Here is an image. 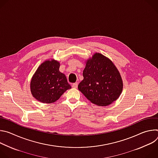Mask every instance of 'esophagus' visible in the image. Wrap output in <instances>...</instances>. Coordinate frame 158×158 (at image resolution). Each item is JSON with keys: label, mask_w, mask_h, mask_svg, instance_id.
<instances>
[{"label": "esophagus", "mask_w": 158, "mask_h": 158, "mask_svg": "<svg viewBox=\"0 0 158 158\" xmlns=\"http://www.w3.org/2000/svg\"><path fill=\"white\" fill-rule=\"evenodd\" d=\"M77 86H78V83H77V82H76V83H74V84H72V87H73V88H75V89H76V88L77 87Z\"/></svg>", "instance_id": "1"}]
</instances>
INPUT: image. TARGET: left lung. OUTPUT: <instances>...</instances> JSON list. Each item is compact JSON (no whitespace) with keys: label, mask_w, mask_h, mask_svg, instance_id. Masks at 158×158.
<instances>
[{"label":"left lung","mask_w":158,"mask_h":158,"mask_svg":"<svg viewBox=\"0 0 158 158\" xmlns=\"http://www.w3.org/2000/svg\"><path fill=\"white\" fill-rule=\"evenodd\" d=\"M84 79L79 91L92 103L107 106L116 101L123 91V82L119 71L108 57L94 53L85 61Z\"/></svg>","instance_id":"obj_1"}]
</instances>
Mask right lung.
<instances>
[{
	"label": "right lung",
	"mask_w": 158,
	"mask_h": 158,
	"mask_svg": "<svg viewBox=\"0 0 158 158\" xmlns=\"http://www.w3.org/2000/svg\"><path fill=\"white\" fill-rule=\"evenodd\" d=\"M60 62L49 59L42 62L34 74L30 88L32 96L42 103L57 101L71 86L64 74L59 71Z\"/></svg>",
	"instance_id": "right-lung-1"
}]
</instances>
